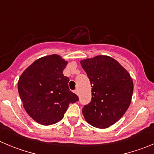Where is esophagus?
Segmentation results:
<instances>
[{
	"label": "esophagus",
	"mask_w": 154,
	"mask_h": 154,
	"mask_svg": "<svg viewBox=\"0 0 154 154\" xmlns=\"http://www.w3.org/2000/svg\"><path fill=\"white\" fill-rule=\"evenodd\" d=\"M74 92L76 94V95H79V91H78V89H75V90L74 91Z\"/></svg>",
	"instance_id": "34e87169"
}]
</instances>
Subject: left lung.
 Here are the masks:
<instances>
[{
	"mask_svg": "<svg viewBox=\"0 0 154 154\" xmlns=\"http://www.w3.org/2000/svg\"><path fill=\"white\" fill-rule=\"evenodd\" d=\"M80 64L92 87V100L82 108L84 118L94 127H109L124 115L131 103V76L117 61L107 55L83 59Z\"/></svg>",
	"mask_w": 154,
	"mask_h": 154,
	"instance_id": "obj_1",
	"label": "left lung"
}]
</instances>
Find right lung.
<instances>
[{"label": "right lung", "instance_id": "add662e5", "mask_svg": "<svg viewBox=\"0 0 154 154\" xmlns=\"http://www.w3.org/2000/svg\"><path fill=\"white\" fill-rule=\"evenodd\" d=\"M68 61L60 55L42 57L23 72L17 82L23 106L35 122L48 126L64 117L70 103L79 100L69 89V79L63 75Z\"/></svg>", "mask_w": 154, "mask_h": 154}]
</instances>
